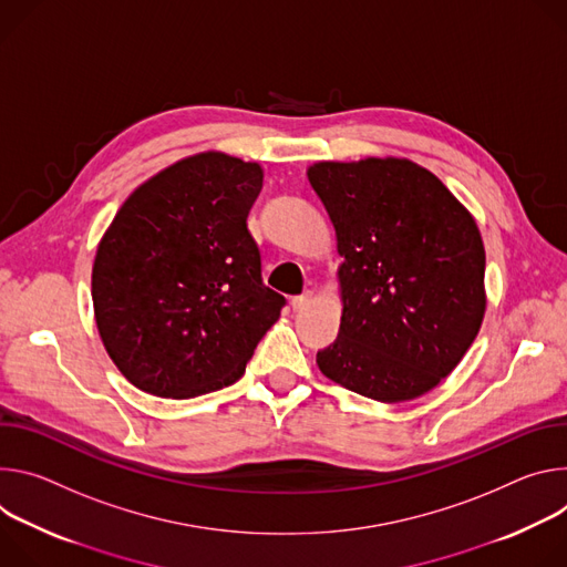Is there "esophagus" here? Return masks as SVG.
Listing matches in <instances>:
<instances>
[{
    "mask_svg": "<svg viewBox=\"0 0 567 567\" xmlns=\"http://www.w3.org/2000/svg\"><path fill=\"white\" fill-rule=\"evenodd\" d=\"M312 301V292L310 290H306V292H301V295H297V297H292V310H303L308 303Z\"/></svg>",
    "mask_w": 567,
    "mask_h": 567,
    "instance_id": "obj_1",
    "label": "esophagus"
}]
</instances>
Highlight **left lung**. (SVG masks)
<instances>
[{
	"mask_svg": "<svg viewBox=\"0 0 567 567\" xmlns=\"http://www.w3.org/2000/svg\"><path fill=\"white\" fill-rule=\"evenodd\" d=\"M338 236L342 322L318 351L327 379L401 403L442 383L473 344L486 308L484 245L473 216L408 159L308 168Z\"/></svg>",
	"mask_w": 567,
	"mask_h": 567,
	"instance_id": "obj_1",
	"label": "left lung"
}]
</instances>
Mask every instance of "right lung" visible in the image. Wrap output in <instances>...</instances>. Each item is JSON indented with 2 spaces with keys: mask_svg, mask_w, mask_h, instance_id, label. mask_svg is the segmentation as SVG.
<instances>
[{
  "mask_svg": "<svg viewBox=\"0 0 567 567\" xmlns=\"http://www.w3.org/2000/svg\"><path fill=\"white\" fill-rule=\"evenodd\" d=\"M264 171L223 153L182 159L123 203L99 243L101 340L135 388L194 399L236 383L286 297L264 284L247 214Z\"/></svg>",
  "mask_w": 567,
  "mask_h": 567,
  "instance_id": "1",
  "label": "right lung"
}]
</instances>
